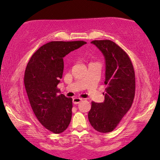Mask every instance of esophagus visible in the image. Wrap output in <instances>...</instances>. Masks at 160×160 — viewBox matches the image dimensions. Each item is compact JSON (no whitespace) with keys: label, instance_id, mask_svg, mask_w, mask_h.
Segmentation results:
<instances>
[{"label":"esophagus","instance_id":"obj_1","mask_svg":"<svg viewBox=\"0 0 160 160\" xmlns=\"http://www.w3.org/2000/svg\"><path fill=\"white\" fill-rule=\"evenodd\" d=\"M82 100V99L80 98H74L73 99V104H78Z\"/></svg>","mask_w":160,"mask_h":160}]
</instances>
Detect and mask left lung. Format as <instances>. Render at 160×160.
<instances>
[{
	"instance_id": "obj_1",
	"label": "left lung",
	"mask_w": 160,
	"mask_h": 160,
	"mask_svg": "<svg viewBox=\"0 0 160 160\" xmlns=\"http://www.w3.org/2000/svg\"><path fill=\"white\" fill-rule=\"evenodd\" d=\"M95 44L106 60L104 102H92L88 113L91 125L98 132L113 131L132 106L135 97V76L130 58L117 43L110 40H95Z\"/></svg>"
}]
</instances>
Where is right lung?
<instances>
[{
    "instance_id": "add662e5",
    "label": "right lung",
    "mask_w": 160,
    "mask_h": 160,
    "mask_svg": "<svg viewBox=\"0 0 160 160\" xmlns=\"http://www.w3.org/2000/svg\"><path fill=\"white\" fill-rule=\"evenodd\" d=\"M87 43L83 41H51L41 47L28 62L24 83L33 113L48 130L60 134L72 117V98L58 95L62 77L63 58Z\"/></svg>"
}]
</instances>
